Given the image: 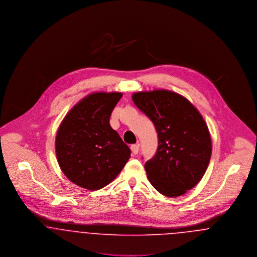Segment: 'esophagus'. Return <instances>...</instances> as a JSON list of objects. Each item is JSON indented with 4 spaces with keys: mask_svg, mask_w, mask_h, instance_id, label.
Masks as SVG:
<instances>
[{
    "mask_svg": "<svg viewBox=\"0 0 257 257\" xmlns=\"http://www.w3.org/2000/svg\"><path fill=\"white\" fill-rule=\"evenodd\" d=\"M131 150H132V152H133V154H138V152H139V145H132L131 146Z\"/></svg>",
    "mask_w": 257,
    "mask_h": 257,
    "instance_id": "34e87169",
    "label": "esophagus"
}]
</instances>
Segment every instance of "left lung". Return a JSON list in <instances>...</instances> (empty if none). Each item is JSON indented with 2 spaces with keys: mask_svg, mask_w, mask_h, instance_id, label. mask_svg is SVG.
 Here are the masks:
<instances>
[{
  "mask_svg": "<svg viewBox=\"0 0 257 257\" xmlns=\"http://www.w3.org/2000/svg\"><path fill=\"white\" fill-rule=\"evenodd\" d=\"M132 99L158 134L156 154L145 165L149 182L164 196H182L207 170L212 144L206 123L188 99L171 90L136 92Z\"/></svg>",
  "mask_w": 257,
  "mask_h": 257,
  "instance_id": "left-lung-1",
  "label": "left lung"
}]
</instances>
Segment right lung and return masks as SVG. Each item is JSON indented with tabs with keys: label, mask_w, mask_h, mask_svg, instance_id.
<instances>
[{
	"label": "right lung",
	"mask_w": 257,
	"mask_h": 257,
	"mask_svg": "<svg viewBox=\"0 0 257 257\" xmlns=\"http://www.w3.org/2000/svg\"><path fill=\"white\" fill-rule=\"evenodd\" d=\"M120 92H93L65 115L56 137V154L64 175L96 191L110 184L128 162L131 150L110 125Z\"/></svg>",
	"instance_id": "1"
}]
</instances>
